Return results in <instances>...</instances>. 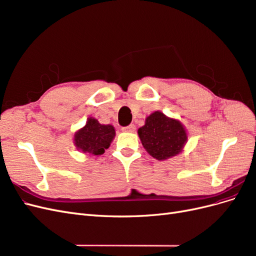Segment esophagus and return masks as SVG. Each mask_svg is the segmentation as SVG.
Here are the masks:
<instances>
[{
	"label": "esophagus",
	"mask_w": 256,
	"mask_h": 256,
	"mask_svg": "<svg viewBox=\"0 0 256 256\" xmlns=\"http://www.w3.org/2000/svg\"><path fill=\"white\" fill-rule=\"evenodd\" d=\"M122 130L125 131V132H134L136 126L134 125H129V126H126V127H122Z\"/></svg>",
	"instance_id": "1"
}]
</instances>
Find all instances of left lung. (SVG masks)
<instances>
[{
	"label": "left lung",
	"instance_id": "1",
	"mask_svg": "<svg viewBox=\"0 0 256 256\" xmlns=\"http://www.w3.org/2000/svg\"><path fill=\"white\" fill-rule=\"evenodd\" d=\"M138 134L144 148L158 160L176 156L187 142V134L182 124L158 111L146 118Z\"/></svg>",
	"mask_w": 256,
	"mask_h": 256
}]
</instances>
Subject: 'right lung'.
<instances>
[{"label": "right lung", "mask_w": 256, "mask_h": 256, "mask_svg": "<svg viewBox=\"0 0 256 256\" xmlns=\"http://www.w3.org/2000/svg\"><path fill=\"white\" fill-rule=\"evenodd\" d=\"M115 136L114 127L102 125L96 118H88L86 125L74 134V144L83 152L99 156L109 148Z\"/></svg>", "instance_id": "1"}]
</instances>
